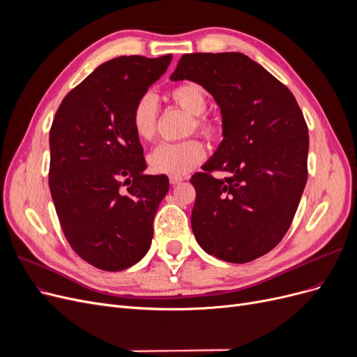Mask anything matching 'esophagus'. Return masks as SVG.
<instances>
[{
  "mask_svg": "<svg viewBox=\"0 0 357 357\" xmlns=\"http://www.w3.org/2000/svg\"><path fill=\"white\" fill-rule=\"evenodd\" d=\"M181 181H183V177H180V176H169V183L172 186L178 185V183H181Z\"/></svg>",
  "mask_w": 357,
  "mask_h": 357,
  "instance_id": "esophagus-1",
  "label": "esophagus"
}]
</instances>
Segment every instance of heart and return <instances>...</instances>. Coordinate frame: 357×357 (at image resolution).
I'll return each mask as SVG.
<instances>
[{
	"label": "heart",
	"mask_w": 357,
	"mask_h": 357,
	"mask_svg": "<svg viewBox=\"0 0 357 357\" xmlns=\"http://www.w3.org/2000/svg\"><path fill=\"white\" fill-rule=\"evenodd\" d=\"M169 98L183 110L193 116L192 128L205 137L215 134V126L202 116L207 110V95L195 83H181L169 91ZM158 102L153 93H144L135 102L131 122L139 139H150L156 131ZM205 158V147L198 139H186L180 143H160L149 155V165L158 174L183 176L195 168Z\"/></svg>",
	"instance_id": "b5f03b06"
}]
</instances>
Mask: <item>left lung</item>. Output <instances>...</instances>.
<instances>
[{"label": "left lung", "mask_w": 357, "mask_h": 357, "mask_svg": "<svg viewBox=\"0 0 357 357\" xmlns=\"http://www.w3.org/2000/svg\"><path fill=\"white\" fill-rule=\"evenodd\" d=\"M169 79L201 84L222 113V143L190 178L193 235L220 261H255L282 241L298 210L308 177L305 119L286 86L238 52L188 53Z\"/></svg>", "instance_id": "left-lung-1"}]
</instances>
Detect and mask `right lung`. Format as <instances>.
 Instances as JSON below:
<instances>
[{"instance_id": "add662e5", "label": "right lung", "mask_w": 357, "mask_h": 357, "mask_svg": "<svg viewBox=\"0 0 357 357\" xmlns=\"http://www.w3.org/2000/svg\"><path fill=\"white\" fill-rule=\"evenodd\" d=\"M171 59L134 55L101 63L53 119L49 188L61 228L73 250L104 271H122L146 256L169 189L167 176L144 174L131 114Z\"/></svg>"}]
</instances>
